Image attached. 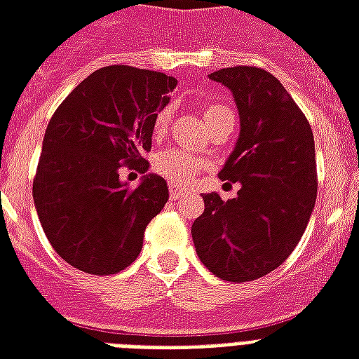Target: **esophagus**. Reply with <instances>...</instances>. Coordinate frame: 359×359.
Here are the masks:
<instances>
[{"label":"esophagus","mask_w":359,"mask_h":359,"mask_svg":"<svg viewBox=\"0 0 359 359\" xmlns=\"http://www.w3.org/2000/svg\"><path fill=\"white\" fill-rule=\"evenodd\" d=\"M182 194H184V190H182L180 186H169V197H171V199H179V197H182Z\"/></svg>","instance_id":"34e87169"}]
</instances>
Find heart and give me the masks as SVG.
<instances>
[{
  "mask_svg": "<svg viewBox=\"0 0 359 359\" xmlns=\"http://www.w3.org/2000/svg\"><path fill=\"white\" fill-rule=\"evenodd\" d=\"M231 111L229 108H225L222 104H210L205 108V121L210 123L212 119L219 117V115ZM169 126V111L163 109L160 111L154 121V134L162 135ZM154 171L158 175H162L163 179H168L169 182L175 184H188L199 169L203 168V162L199 158L191 156L184 151H177V149H165V151L158 152L154 156Z\"/></svg>",
  "mask_w": 359,
  "mask_h": 359,
  "instance_id": "heart-1",
  "label": "heart"
}]
</instances>
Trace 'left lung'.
Masks as SVG:
<instances>
[{"label": "left lung", "mask_w": 359, "mask_h": 359, "mask_svg": "<svg viewBox=\"0 0 359 359\" xmlns=\"http://www.w3.org/2000/svg\"><path fill=\"white\" fill-rule=\"evenodd\" d=\"M233 93L240 134L219 179L240 182L236 197L203 194L191 238L205 266L225 281H253L292 253L317 199L315 140L306 115L270 72L255 67L208 76Z\"/></svg>", "instance_id": "left-lung-1"}]
</instances>
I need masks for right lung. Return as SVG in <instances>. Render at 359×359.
<instances>
[{
	"label": "right lung",
	"mask_w": 359,
	"mask_h": 359,
	"mask_svg": "<svg viewBox=\"0 0 359 359\" xmlns=\"http://www.w3.org/2000/svg\"><path fill=\"white\" fill-rule=\"evenodd\" d=\"M177 87L173 76L114 65L87 76L48 123L33 182L44 235L61 259L95 276L137 259L149 222L169 199L168 182L143 175L135 188L123 168L147 173L154 121Z\"/></svg>",
	"instance_id": "1"
}]
</instances>
